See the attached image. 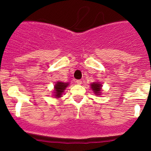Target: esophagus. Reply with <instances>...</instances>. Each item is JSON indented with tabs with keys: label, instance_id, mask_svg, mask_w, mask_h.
I'll use <instances>...</instances> for the list:
<instances>
[{
	"label": "esophagus",
	"instance_id": "esophagus-1",
	"mask_svg": "<svg viewBox=\"0 0 151 151\" xmlns=\"http://www.w3.org/2000/svg\"><path fill=\"white\" fill-rule=\"evenodd\" d=\"M76 83H77V84H79V85H80V84H81V80H77L76 81Z\"/></svg>",
	"mask_w": 151,
	"mask_h": 151
}]
</instances>
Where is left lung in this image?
Returning a JSON list of instances; mask_svg holds the SVG:
<instances>
[{"instance_id": "left-lung-1", "label": "left lung", "mask_w": 151, "mask_h": 151, "mask_svg": "<svg viewBox=\"0 0 151 151\" xmlns=\"http://www.w3.org/2000/svg\"><path fill=\"white\" fill-rule=\"evenodd\" d=\"M91 89L96 94V96H100L102 92V84L99 81H95L91 84Z\"/></svg>"}]
</instances>
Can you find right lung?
<instances>
[{
	"instance_id": "obj_1",
	"label": "right lung",
	"mask_w": 151,
	"mask_h": 151,
	"mask_svg": "<svg viewBox=\"0 0 151 151\" xmlns=\"http://www.w3.org/2000/svg\"><path fill=\"white\" fill-rule=\"evenodd\" d=\"M70 83L69 82H62V81H58L56 84L54 86V91H53V96L56 99H59L62 97V94L65 92L66 88L69 86Z\"/></svg>"
}]
</instances>
